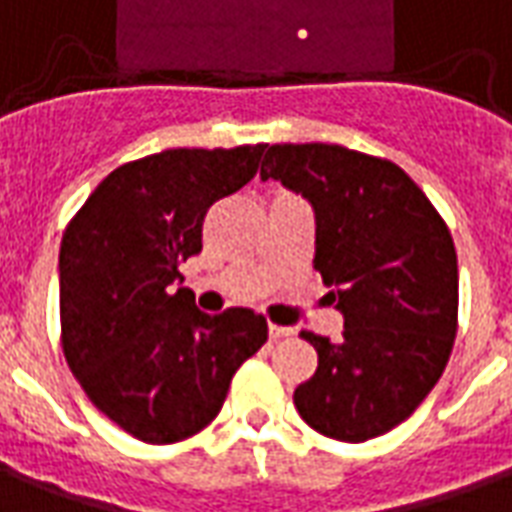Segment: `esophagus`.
I'll use <instances>...</instances> for the list:
<instances>
[{
    "instance_id": "obj_1",
    "label": "esophagus",
    "mask_w": 512,
    "mask_h": 512,
    "mask_svg": "<svg viewBox=\"0 0 512 512\" xmlns=\"http://www.w3.org/2000/svg\"><path fill=\"white\" fill-rule=\"evenodd\" d=\"M294 330L292 327H278V324H270V338L272 341H281V338H289Z\"/></svg>"
}]
</instances>
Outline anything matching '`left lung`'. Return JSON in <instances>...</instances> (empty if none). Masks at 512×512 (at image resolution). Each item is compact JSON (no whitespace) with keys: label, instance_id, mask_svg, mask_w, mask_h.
<instances>
[{"label":"left lung","instance_id":"left-lung-1","mask_svg":"<svg viewBox=\"0 0 512 512\" xmlns=\"http://www.w3.org/2000/svg\"><path fill=\"white\" fill-rule=\"evenodd\" d=\"M261 179L311 204L313 267L343 316L338 341L302 333L319 368L294 390L297 412L341 442L393 431L453 349L458 259L445 220L404 169L338 144H272Z\"/></svg>","mask_w":512,"mask_h":512}]
</instances>
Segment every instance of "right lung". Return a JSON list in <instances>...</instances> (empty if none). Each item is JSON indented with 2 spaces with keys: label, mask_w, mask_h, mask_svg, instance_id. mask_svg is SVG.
<instances>
[{
  "label": "right lung",
  "mask_w": 512,
  "mask_h": 512,
  "mask_svg": "<svg viewBox=\"0 0 512 512\" xmlns=\"http://www.w3.org/2000/svg\"><path fill=\"white\" fill-rule=\"evenodd\" d=\"M267 144L163 149L92 190L59 248L67 365L100 412L149 445L199 434L231 376L267 341L251 308L210 316L179 264L201 253L212 204L256 177Z\"/></svg>",
  "instance_id": "right-lung-1"
}]
</instances>
